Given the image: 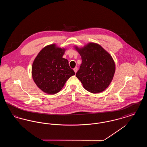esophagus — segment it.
Here are the masks:
<instances>
[{
    "mask_svg": "<svg viewBox=\"0 0 147 147\" xmlns=\"http://www.w3.org/2000/svg\"><path fill=\"white\" fill-rule=\"evenodd\" d=\"M74 71L75 73H76L77 72V71H78V68H77V67H75V68H74Z\"/></svg>",
    "mask_w": 147,
    "mask_h": 147,
    "instance_id": "34e87169",
    "label": "esophagus"
}]
</instances>
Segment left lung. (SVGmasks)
I'll return each instance as SVG.
<instances>
[{
    "label": "left lung",
    "mask_w": 147,
    "mask_h": 147,
    "mask_svg": "<svg viewBox=\"0 0 147 147\" xmlns=\"http://www.w3.org/2000/svg\"><path fill=\"white\" fill-rule=\"evenodd\" d=\"M76 49L82 57V63L76 77L83 87L91 93L105 90L112 81L115 64L112 57L100 45L89 43L84 47Z\"/></svg>",
    "instance_id": "1"
}]
</instances>
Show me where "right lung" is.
Masks as SVG:
<instances>
[{"label":"right lung","mask_w":147,"mask_h":147,"mask_svg":"<svg viewBox=\"0 0 147 147\" xmlns=\"http://www.w3.org/2000/svg\"><path fill=\"white\" fill-rule=\"evenodd\" d=\"M64 49L55 44L46 46L35 58L32 67V76L42 91L55 94L60 91L67 80L75 74L68 61L63 58Z\"/></svg>","instance_id":"right-lung-1"}]
</instances>
